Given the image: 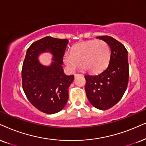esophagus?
I'll use <instances>...</instances> for the list:
<instances>
[{
  "instance_id": "34e87169",
  "label": "esophagus",
  "mask_w": 146,
  "mask_h": 146,
  "mask_svg": "<svg viewBox=\"0 0 146 146\" xmlns=\"http://www.w3.org/2000/svg\"><path fill=\"white\" fill-rule=\"evenodd\" d=\"M74 76H75V77H77V76H83V75L82 74H75Z\"/></svg>"
}]
</instances>
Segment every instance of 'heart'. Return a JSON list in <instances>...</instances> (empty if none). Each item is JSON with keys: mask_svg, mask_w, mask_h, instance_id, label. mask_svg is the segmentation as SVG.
Masks as SVG:
<instances>
[{"mask_svg": "<svg viewBox=\"0 0 146 146\" xmlns=\"http://www.w3.org/2000/svg\"><path fill=\"white\" fill-rule=\"evenodd\" d=\"M110 57L108 44L103 40H94L75 45L71 52L64 53L63 61L71 72H74L82 62L84 70L89 69L92 73H97L106 69Z\"/></svg>", "mask_w": 146, "mask_h": 146, "instance_id": "1", "label": "heart"}]
</instances>
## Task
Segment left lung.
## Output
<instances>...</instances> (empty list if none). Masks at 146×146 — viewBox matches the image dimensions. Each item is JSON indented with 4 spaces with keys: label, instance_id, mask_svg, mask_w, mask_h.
<instances>
[{
    "label": "left lung",
    "instance_id": "8db88e82",
    "mask_svg": "<svg viewBox=\"0 0 146 146\" xmlns=\"http://www.w3.org/2000/svg\"><path fill=\"white\" fill-rule=\"evenodd\" d=\"M96 38L106 42L110 48L108 67L96 75H86L85 90L92 106L100 110L109 109L123 97L129 81L128 52L121 42L110 36Z\"/></svg>",
    "mask_w": 146,
    "mask_h": 146
}]
</instances>
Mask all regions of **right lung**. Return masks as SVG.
<instances>
[{"mask_svg":"<svg viewBox=\"0 0 146 146\" xmlns=\"http://www.w3.org/2000/svg\"><path fill=\"white\" fill-rule=\"evenodd\" d=\"M68 43L67 39L46 36L34 42L27 50L21 72L22 86L29 102L44 113L60 111L69 98V88L74 75H65L62 68ZM44 52L53 56L48 66L38 59Z\"/></svg>","mask_w":146,"mask_h":146,"instance_id":"1","label":"right lung"}]
</instances>
